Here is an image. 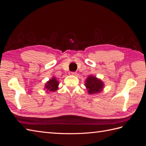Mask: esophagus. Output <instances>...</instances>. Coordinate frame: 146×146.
I'll list each match as a JSON object with an SVG mask.
<instances>
[{"label":"esophagus","mask_w":146,"mask_h":146,"mask_svg":"<svg viewBox=\"0 0 146 146\" xmlns=\"http://www.w3.org/2000/svg\"><path fill=\"white\" fill-rule=\"evenodd\" d=\"M70 75H72V76H76L77 75V73L76 72H71L70 73Z\"/></svg>","instance_id":"obj_1"}]
</instances>
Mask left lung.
Returning a JSON list of instances; mask_svg holds the SVG:
<instances>
[{
	"label": "left lung",
	"mask_w": 146,
	"mask_h": 146,
	"mask_svg": "<svg viewBox=\"0 0 146 146\" xmlns=\"http://www.w3.org/2000/svg\"><path fill=\"white\" fill-rule=\"evenodd\" d=\"M85 84L90 94H94L100 92L103 90L104 86L103 82L93 76H88Z\"/></svg>",
	"instance_id": "8db88e82"
}]
</instances>
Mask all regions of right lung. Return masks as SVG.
I'll list each match as a JSON object with an SVG mask.
<instances>
[{
    "label": "right lung",
    "mask_w": 146,
    "mask_h": 146,
    "mask_svg": "<svg viewBox=\"0 0 146 146\" xmlns=\"http://www.w3.org/2000/svg\"><path fill=\"white\" fill-rule=\"evenodd\" d=\"M59 82L58 80H56L55 77H53V78L50 80H48L45 85V89L47 91L54 92L58 90V88Z\"/></svg>",
    "instance_id": "right-lung-1"
}]
</instances>
